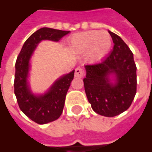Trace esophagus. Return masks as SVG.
Listing matches in <instances>:
<instances>
[{"label": "esophagus", "instance_id": "1", "mask_svg": "<svg viewBox=\"0 0 152 152\" xmlns=\"http://www.w3.org/2000/svg\"><path fill=\"white\" fill-rule=\"evenodd\" d=\"M84 76V71L83 69H81L80 67H79L76 69L75 71V76L77 78H82Z\"/></svg>", "mask_w": 152, "mask_h": 152}]
</instances>
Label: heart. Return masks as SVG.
I'll return each mask as SVG.
<instances>
[{"label":"heart","instance_id":"heart-1","mask_svg":"<svg viewBox=\"0 0 152 152\" xmlns=\"http://www.w3.org/2000/svg\"><path fill=\"white\" fill-rule=\"evenodd\" d=\"M111 46L110 34L106 31H88L74 34L71 39V47L75 52L88 53L89 60L97 61L103 58Z\"/></svg>","mask_w":152,"mask_h":152}]
</instances>
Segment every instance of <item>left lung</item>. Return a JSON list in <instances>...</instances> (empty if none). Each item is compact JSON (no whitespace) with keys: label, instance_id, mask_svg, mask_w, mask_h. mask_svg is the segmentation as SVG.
<instances>
[{"label":"left lung","instance_id":"1","mask_svg":"<svg viewBox=\"0 0 152 152\" xmlns=\"http://www.w3.org/2000/svg\"><path fill=\"white\" fill-rule=\"evenodd\" d=\"M114 46L100 63L85 65L84 89L95 113L114 117L129 108L137 93L133 53L118 34L109 31Z\"/></svg>","mask_w":152,"mask_h":152}]
</instances>
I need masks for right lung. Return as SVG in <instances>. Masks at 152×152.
Wrapping results in <instances>:
<instances>
[{
	"instance_id": "right-lung-1",
	"label": "right lung",
	"mask_w": 152,
	"mask_h": 152,
	"mask_svg": "<svg viewBox=\"0 0 152 152\" xmlns=\"http://www.w3.org/2000/svg\"><path fill=\"white\" fill-rule=\"evenodd\" d=\"M69 32L49 27L40 28L26 40L16 59L14 92L18 105L25 115L40 125L53 121L61 115L75 70L57 79L44 94L35 95L28 83L31 58L40 42H58Z\"/></svg>"
}]
</instances>
